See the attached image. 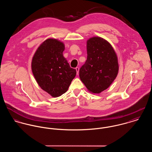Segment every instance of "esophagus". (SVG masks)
Listing matches in <instances>:
<instances>
[{
  "label": "esophagus",
  "instance_id": "34e87169",
  "mask_svg": "<svg viewBox=\"0 0 152 152\" xmlns=\"http://www.w3.org/2000/svg\"><path fill=\"white\" fill-rule=\"evenodd\" d=\"M75 69H76V71H77V74L78 75V72H79V67H76L75 68Z\"/></svg>",
  "mask_w": 152,
  "mask_h": 152
}]
</instances>
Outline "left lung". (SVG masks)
Segmentation results:
<instances>
[{
    "mask_svg": "<svg viewBox=\"0 0 152 152\" xmlns=\"http://www.w3.org/2000/svg\"><path fill=\"white\" fill-rule=\"evenodd\" d=\"M87 59L80 69V77L88 91L100 94L107 89L118 72L117 54L110 43L94 37L86 42Z\"/></svg>",
    "mask_w": 152,
    "mask_h": 152,
    "instance_id": "8db88e82",
    "label": "left lung"
}]
</instances>
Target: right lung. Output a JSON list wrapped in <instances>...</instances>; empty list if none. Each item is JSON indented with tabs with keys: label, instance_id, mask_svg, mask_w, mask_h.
<instances>
[{
	"label": "right lung",
	"instance_id": "right-lung-1",
	"mask_svg": "<svg viewBox=\"0 0 152 152\" xmlns=\"http://www.w3.org/2000/svg\"><path fill=\"white\" fill-rule=\"evenodd\" d=\"M64 49L63 42L47 39L38 47L32 60L31 69L37 82L54 97L67 91L77 73L63 56Z\"/></svg>",
	"mask_w": 152,
	"mask_h": 152
}]
</instances>
